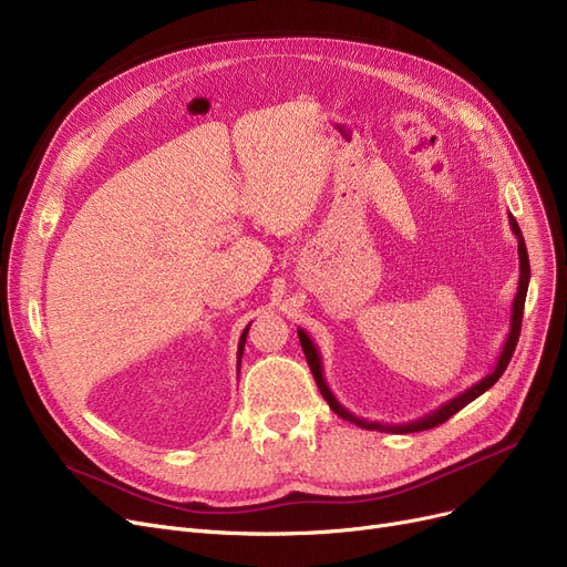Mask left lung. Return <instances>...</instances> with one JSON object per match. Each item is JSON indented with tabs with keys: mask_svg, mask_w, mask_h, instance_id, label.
<instances>
[{
	"mask_svg": "<svg viewBox=\"0 0 567 567\" xmlns=\"http://www.w3.org/2000/svg\"><path fill=\"white\" fill-rule=\"evenodd\" d=\"M507 219H509L512 233L517 235V245H519V249H517V251H519V286H517L515 302H512V316H509V332H507V339H505V343H503V348H501V355H498V360H496V367H494L487 375H484L482 381H477L475 385H471V388L464 390L462 394L452 396L450 401H445L443 406H439L436 411H431V413H426V415H422V417H417V420H411V422H401V424L371 422V420H364V417L353 415L346 406H341L339 399H337V396L332 394V390L328 388L326 375H322V362H320L318 348H316V343L311 341V337H309L302 328H298V337H300L302 350H305V355H307L309 369H311L313 379H316V385H318L322 399H326V401L330 403V409H332L339 417H343V420H348V422H353V424H358V426H362V429H369V431H385V434H413V431H426V429H431V426L443 424V422L450 420L454 413H460L464 406H468V403L475 401L480 394L487 392V390L501 379L505 367H507L509 360H512V353H515L517 341H519L524 302H526V290H528V279H530V262H528V251H526L524 235H522L519 224L515 221V217H512V214H507Z\"/></svg>",
	"mask_w": 567,
	"mask_h": 567,
	"instance_id": "left-lung-1",
	"label": "left lung"
}]
</instances>
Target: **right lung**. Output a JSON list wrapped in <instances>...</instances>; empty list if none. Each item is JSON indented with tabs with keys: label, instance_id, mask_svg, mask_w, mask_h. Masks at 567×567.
<instances>
[{
	"label": "right lung",
	"instance_id": "obj_1",
	"mask_svg": "<svg viewBox=\"0 0 567 567\" xmlns=\"http://www.w3.org/2000/svg\"><path fill=\"white\" fill-rule=\"evenodd\" d=\"M249 326H251V322H249ZM249 326L245 328V332H241V337H239V346H237V369H239V362H241V353H245V343H247Z\"/></svg>",
	"mask_w": 567,
	"mask_h": 567
}]
</instances>
